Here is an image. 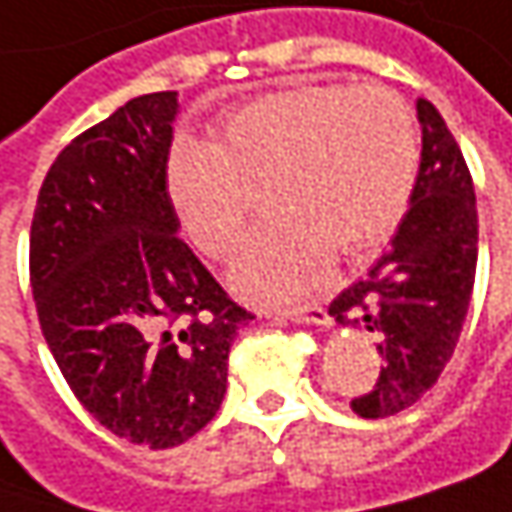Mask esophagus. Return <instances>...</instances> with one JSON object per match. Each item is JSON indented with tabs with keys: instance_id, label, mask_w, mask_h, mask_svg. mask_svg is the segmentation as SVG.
<instances>
[{
	"instance_id": "1",
	"label": "esophagus",
	"mask_w": 512,
	"mask_h": 512,
	"mask_svg": "<svg viewBox=\"0 0 512 512\" xmlns=\"http://www.w3.org/2000/svg\"><path fill=\"white\" fill-rule=\"evenodd\" d=\"M275 316L289 318V321H298V324H316V327H330V316L324 307L318 304H307V307H292V310H281Z\"/></svg>"
}]
</instances>
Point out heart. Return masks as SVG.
Masks as SVG:
<instances>
[{
    "mask_svg": "<svg viewBox=\"0 0 512 512\" xmlns=\"http://www.w3.org/2000/svg\"><path fill=\"white\" fill-rule=\"evenodd\" d=\"M417 127L385 86H298L231 112L223 141L173 144L165 185L202 255L234 252L269 191L275 220L243 246L231 284L252 301L316 289L330 257H359L400 226L417 176Z\"/></svg>",
    "mask_w": 512,
    "mask_h": 512,
    "instance_id": "obj_1",
    "label": "heart"
}]
</instances>
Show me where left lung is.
<instances>
[{
	"label": "left lung",
	"mask_w": 512,
	"mask_h": 512,
	"mask_svg": "<svg viewBox=\"0 0 512 512\" xmlns=\"http://www.w3.org/2000/svg\"><path fill=\"white\" fill-rule=\"evenodd\" d=\"M423 130L420 170L403 223L368 275L330 304L342 327L379 336L385 368L350 408L359 417H391L414 406L452 359L464 330L475 260L478 211L464 153L429 101H417Z\"/></svg>",
	"instance_id": "8db88e82"
}]
</instances>
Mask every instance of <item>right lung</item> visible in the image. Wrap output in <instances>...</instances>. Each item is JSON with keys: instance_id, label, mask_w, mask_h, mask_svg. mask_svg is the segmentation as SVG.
Here are the masks:
<instances>
[{"instance_id": "add662e5", "label": "right lung", "mask_w": 512, "mask_h": 512, "mask_svg": "<svg viewBox=\"0 0 512 512\" xmlns=\"http://www.w3.org/2000/svg\"><path fill=\"white\" fill-rule=\"evenodd\" d=\"M176 92L66 144L31 223V289L63 379L112 435L170 449L214 420L252 318L179 237L165 167Z\"/></svg>"}]
</instances>
